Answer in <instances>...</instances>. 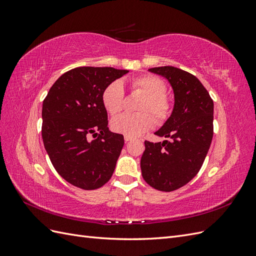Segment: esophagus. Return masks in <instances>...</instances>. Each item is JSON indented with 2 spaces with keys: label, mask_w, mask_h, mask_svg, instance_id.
<instances>
[{
  "label": "esophagus",
  "mask_w": 256,
  "mask_h": 256,
  "mask_svg": "<svg viewBox=\"0 0 256 256\" xmlns=\"http://www.w3.org/2000/svg\"><path fill=\"white\" fill-rule=\"evenodd\" d=\"M132 140H134V138H131L129 136H125V141L126 142H130V141H132Z\"/></svg>",
  "instance_id": "esophagus-1"
}]
</instances>
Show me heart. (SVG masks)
I'll return each instance as SVG.
<instances>
[{
	"label": "heart",
	"mask_w": 256,
	"mask_h": 256,
	"mask_svg": "<svg viewBox=\"0 0 256 256\" xmlns=\"http://www.w3.org/2000/svg\"><path fill=\"white\" fill-rule=\"evenodd\" d=\"M131 90L144 97L138 106V113H127L112 120L111 128L118 134L138 136L158 124L166 122L171 116L173 106L166 94V84L158 76L145 74L131 81ZM102 104L112 116L120 114L125 106V90L120 81H113L102 92ZM152 114H150V113Z\"/></svg>",
	"instance_id": "b5f03b06"
}]
</instances>
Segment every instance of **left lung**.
<instances>
[{
    "label": "left lung",
    "mask_w": 256,
    "mask_h": 256,
    "mask_svg": "<svg viewBox=\"0 0 256 256\" xmlns=\"http://www.w3.org/2000/svg\"><path fill=\"white\" fill-rule=\"evenodd\" d=\"M148 70L171 84L175 102L171 116L154 132L166 140L144 142L141 171L150 187L170 192L188 184L202 168L214 136V102L196 76L182 69Z\"/></svg>",
    "instance_id": "1"
}]
</instances>
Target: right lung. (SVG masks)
I'll use <instances>...</instances> for the list:
<instances>
[{
  "mask_svg": "<svg viewBox=\"0 0 256 256\" xmlns=\"http://www.w3.org/2000/svg\"><path fill=\"white\" fill-rule=\"evenodd\" d=\"M128 70L76 67L52 85L42 104V136L56 172L83 190L110 180L122 148V134L111 132L102 92ZM96 138L90 142L89 136Z\"/></svg>",
  "mask_w": 256,
  "mask_h": 256,
  "instance_id": "right-lung-1",
  "label": "right lung"
}]
</instances>
